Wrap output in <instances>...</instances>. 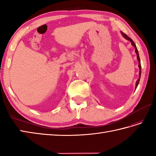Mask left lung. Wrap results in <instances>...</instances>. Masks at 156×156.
I'll use <instances>...</instances> for the list:
<instances>
[{"label":"left lung","instance_id":"1","mask_svg":"<svg viewBox=\"0 0 156 156\" xmlns=\"http://www.w3.org/2000/svg\"><path fill=\"white\" fill-rule=\"evenodd\" d=\"M121 34H122V36H123V37H124L125 39H127V40L129 41H130V42L131 43V45H133V47L135 48V53H136V54H137V59L138 62H139V65H138V66H139V68H140V72H139V76H140V77H139L138 80H137V82H136V84H135V89H136V88H137V87L138 84H139V83H140V78H141V62H140V55H139V53H138V50H137V47H136V45L135 44V43L133 42V41L132 40V39H131L130 37H128V36H127V35L125 34L124 33H122V31H121Z\"/></svg>","mask_w":156,"mask_h":156}]
</instances>
